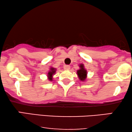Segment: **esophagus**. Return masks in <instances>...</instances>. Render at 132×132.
Wrapping results in <instances>:
<instances>
[{
    "instance_id": "34e87169",
    "label": "esophagus",
    "mask_w": 132,
    "mask_h": 132,
    "mask_svg": "<svg viewBox=\"0 0 132 132\" xmlns=\"http://www.w3.org/2000/svg\"><path fill=\"white\" fill-rule=\"evenodd\" d=\"M64 68L65 70H68L70 69V66L68 65H65L64 66Z\"/></svg>"
}]
</instances>
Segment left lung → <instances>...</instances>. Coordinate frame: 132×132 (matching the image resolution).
I'll return each instance as SVG.
<instances>
[{"instance_id": "obj_1", "label": "left lung", "mask_w": 132, "mask_h": 132, "mask_svg": "<svg viewBox=\"0 0 132 132\" xmlns=\"http://www.w3.org/2000/svg\"><path fill=\"white\" fill-rule=\"evenodd\" d=\"M79 67H80V69L77 71V76H78L79 80L84 82L87 77V71L85 68L84 65L83 64L79 65Z\"/></svg>"}]
</instances>
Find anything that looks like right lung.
<instances>
[{
  "instance_id": "add662e5",
  "label": "right lung",
  "mask_w": 132,
  "mask_h": 132,
  "mask_svg": "<svg viewBox=\"0 0 132 132\" xmlns=\"http://www.w3.org/2000/svg\"><path fill=\"white\" fill-rule=\"evenodd\" d=\"M56 71V70L55 68H53V67L50 68V70L47 73V77H48V80L49 81L53 80V76L55 74Z\"/></svg>"
}]
</instances>
